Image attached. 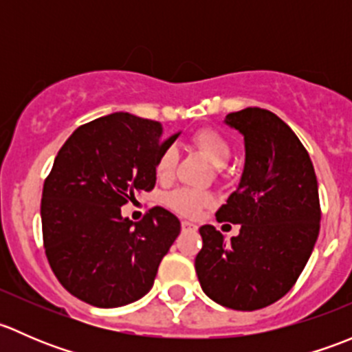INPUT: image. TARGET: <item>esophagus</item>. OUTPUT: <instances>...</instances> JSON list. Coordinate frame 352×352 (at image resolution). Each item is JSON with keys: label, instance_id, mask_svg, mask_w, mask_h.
<instances>
[{"label": "esophagus", "instance_id": "obj_1", "mask_svg": "<svg viewBox=\"0 0 352 352\" xmlns=\"http://www.w3.org/2000/svg\"><path fill=\"white\" fill-rule=\"evenodd\" d=\"M182 230L184 232H196L197 226L194 225V223H189V221H182Z\"/></svg>", "mask_w": 352, "mask_h": 352}]
</instances>
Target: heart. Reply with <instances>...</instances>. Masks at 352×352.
Listing matches in <instances>:
<instances>
[{
	"mask_svg": "<svg viewBox=\"0 0 352 352\" xmlns=\"http://www.w3.org/2000/svg\"><path fill=\"white\" fill-rule=\"evenodd\" d=\"M190 141L214 166L225 165L232 155L228 138L219 133L218 129H212V127H202V129L196 131ZM177 160H179V153H177L175 148H166L162 151V155L158 156L155 163V177L160 184H166L173 179ZM211 202V194L204 192V190L187 189V187L172 190L165 196V204L179 214L187 216V218H196Z\"/></svg>",
	"mask_w": 352,
	"mask_h": 352,
	"instance_id": "1",
	"label": "heart"
}]
</instances>
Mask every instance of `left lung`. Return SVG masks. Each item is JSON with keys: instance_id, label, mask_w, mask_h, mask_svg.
<instances>
[{"instance_id": "left-lung-1", "label": "left lung", "mask_w": 352, "mask_h": 352, "mask_svg": "<svg viewBox=\"0 0 352 352\" xmlns=\"http://www.w3.org/2000/svg\"><path fill=\"white\" fill-rule=\"evenodd\" d=\"M245 138L240 186L216 211L240 225L226 242L212 225L199 228L196 272L202 291L232 310L252 311L283 298L300 278L320 232V199L307 148L271 110L226 116Z\"/></svg>"}]
</instances>
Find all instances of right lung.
<instances>
[{
  "label": "right lung",
  "instance_id": "1",
  "mask_svg": "<svg viewBox=\"0 0 352 352\" xmlns=\"http://www.w3.org/2000/svg\"><path fill=\"white\" fill-rule=\"evenodd\" d=\"M177 136L165 140L156 120L116 112L80 126L63 144L42 190V240L73 296L116 308L151 289L180 221L155 206L133 223L120 206L153 190L156 160Z\"/></svg>",
  "mask_w": 352,
  "mask_h": 352
}]
</instances>
